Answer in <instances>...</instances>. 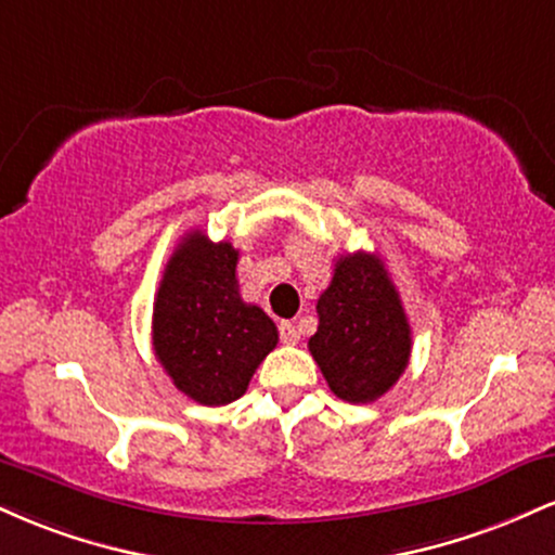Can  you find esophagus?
I'll use <instances>...</instances> for the list:
<instances>
[{"label":"esophagus","instance_id":"obj_1","mask_svg":"<svg viewBox=\"0 0 555 555\" xmlns=\"http://www.w3.org/2000/svg\"><path fill=\"white\" fill-rule=\"evenodd\" d=\"M279 336H282L284 344H297L299 341V331L292 321L279 323Z\"/></svg>","mask_w":555,"mask_h":555}]
</instances>
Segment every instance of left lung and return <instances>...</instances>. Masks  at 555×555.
Segmentation results:
<instances>
[{"label":"left lung","mask_w":555,"mask_h":555,"mask_svg":"<svg viewBox=\"0 0 555 555\" xmlns=\"http://www.w3.org/2000/svg\"><path fill=\"white\" fill-rule=\"evenodd\" d=\"M315 310L308 347L331 391L352 404L384 397L412 352L410 321L384 260L362 250L341 256Z\"/></svg>","instance_id":"obj_1"}]
</instances>
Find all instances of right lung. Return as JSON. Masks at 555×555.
Returning <instances> with one entry per match:
<instances>
[{"mask_svg": "<svg viewBox=\"0 0 555 555\" xmlns=\"http://www.w3.org/2000/svg\"><path fill=\"white\" fill-rule=\"evenodd\" d=\"M237 260L232 242L193 229L171 253L156 292V360L184 397L206 406L240 399L279 341L276 323L240 297Z\"/></svg>", "mask_w": 555, "mask_h": 555, "instance_id": "right-lung-1", "label": "right lung"}]
</instances>
